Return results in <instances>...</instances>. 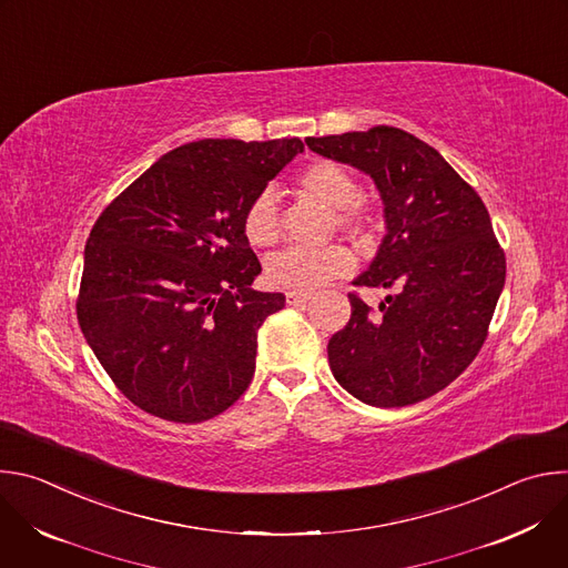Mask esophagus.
<instances>
[{
  "instance_id": "34e87169",
  "label": "esophagus",
  "mask_w": 568,
  "mask_h": 568,
  "mask_svg": "<svg viewBox=\"0 0 568 568\" xmlns=\"http://www.w3.org/2000/svg\"><path fill=\"white\" fill-rule=\"evenodd\" d=\"M312 296L310 294H301V292H287L285 294V301H287V305H303V303H307Z\"/></svg>"
}]
</instances>
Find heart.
<instances>
[{
	"instance_id": "heart-1",
	"label": "heart",
	"mask_w": 568,
	"mask_h": 568,
	"mask_svg": "<svg viewBox=\"0 0 568 568\" xmlns=\"http://www.w3.org/2000/svg\"><path fill=\"white\" fill-rule=\"evenodd\" d=\"M296 189L333 211V224L353 237H368L375 231V213L362 200V186L353 171L339 161L314 159L296 175ZM242 233L252 247H272L281 237L278 200L272 191H261L242 213ZM355 258L344 247L318 252L285 250L265 263V281L276 290L310 294L333 278L348 276Z\"/></svg>"
}]
</instances>
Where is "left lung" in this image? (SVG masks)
Listing matches in <instances>:
<instances>
[{
    "instance_id": "left-lung-1",
    "label": "left lung",
    "mask_w": 568,
    "mask_h": 568,
    "mask_svg": "<svg viewBox=\"0 0 568 568\" xmlns=\"http://www.w3.org/2000/svg\"><path fill=\"white\" fill-rule=\"evenodd\" d=\"M379 189L386 235L355 287L395 290L353 314L328 344L335 379L371 407H407L454 382L488 339L506 254L478 193L429 143L390 125L307 136Z\"/></svg>"
}]
</instances>
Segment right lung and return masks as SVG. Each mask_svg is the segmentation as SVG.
I'll return each mask as SVG.
<instances>
[{
  "instance_id": "right-lung-1",
  "label": "right lung",
  "mask_w": 568,
  "mask_h": 568,
  "mask_svg": "<svg viewBox=\"0 0 568 568\" xmlns=\"http://www.w3.org/2000/svg\"><path fill=\"white\" fill-rule=\"evenodd\" d=\"M301 139H202L171 150L119 193L85 245L80 331L145 414L204 423L247 390L258 328L285 294L250 285L261 263L242 213Z\"/></svg>"
}]
</instances>
